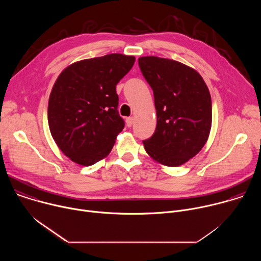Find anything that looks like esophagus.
<instances>
[{
  "instance_id": "34e87169",
  "label": "esophagus",
  "mask_w": 261,
  "mask_h": 261,
  "mask_svg": "<svg viewBox=\"0 0 261 261\" xmlns=\"http://www.w3.org/2000/svg\"><path fill=\"white\" fill-rule=\"evenodd\" d=\"M126 123H127V126H128V127H131V126L133 125V123H134V118H133V117L127 118V119H126Z\"/></svg>"
}]
</instances>
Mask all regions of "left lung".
I'll use <instances>...</instances> for the list:
<instances>
[{
    "mask_svg": "<svg viewBox=\"0 0 261 261\" xmlns=\"http://www.w3.org/2000/svg\"><path fill=\"white\" fill-rule=\"evenodd\" d=\"M138 65L154 92L157 126L144 150L159 164L176 167L197 155L212 127L207 86L193 68L174 60L141 57Z\"/></svg>",
    "mask_w": 261,
    "mask_h": 261,
    "instance_id": "left-lung-1",
    "label": "left lung"
}]
</instances>
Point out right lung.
<instances>
[{
	"label": "right lung",
	"mask_w": 261,
	"mask_h": 261,
	"mask_svg": "<svg viewBox=\"0 0 261 261\" xmlns=\"http://www.w3.org/2000/svg\"><path fill=\"white\" fill-rule=\"evenodd\" d=\"M133 56L110 54L65 68L48 100V126L60 150L90 166L104 159L125 123L118 111V83L131 70Z\"/></svg>",
	"instance_id": "obj_1"
}]
</instances>
